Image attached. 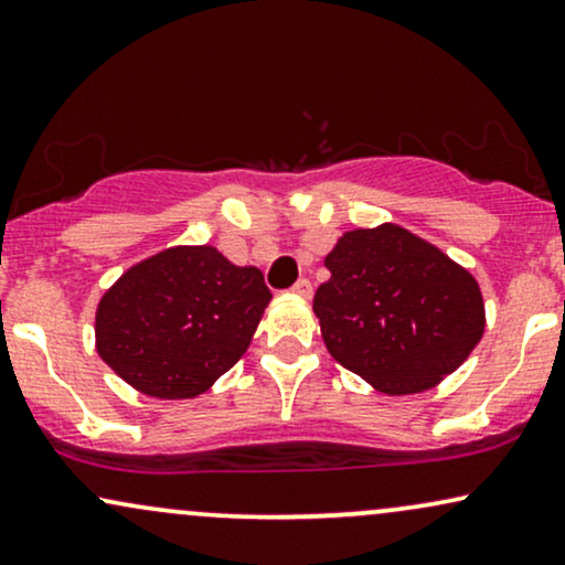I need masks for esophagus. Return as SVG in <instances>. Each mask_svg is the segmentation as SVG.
Here are the masks:
<instances>
[{"mask_svg":"<svg viewBox=\"0 0 565 565\" xmlns=\"http://www.w3.org/2000/svg\"><path fill=\"white\" fill-rule=\"evenodd\" d=\"M290 290H294L298 298H311V290H315V288H311V282L306 280V277H301V280H298Z\"/></svg>","mask_w":565,"mask_h":565,"instance_id":"obj_1","label":"esophagus"}]
</instances>
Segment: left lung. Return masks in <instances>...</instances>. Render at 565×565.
Here are the masks:
<instances>
[{"instance_id":"8db88e82","label":"left lung","mask_w":565,"mask_h":565,"mask_svg":"<svg viewBox=\"0 0 565 565\" xmlns=\"http://www.w3.org/2000/svg\"><path fill=\"white\" fill-rule=\"evenodd\" d=\"M315 311L327 351L387 395L419 393L463 364L484 330L469 271L408 230H353L327 254Z\"/></svg>"}]
</instances>
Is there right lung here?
Here are the masks:
<instances>
[{"label":"right lung","mask_w":565,"mask_h":565,"mask_svg":"<svg viewBox=\"0 0 565 565\" xmlns=\"http://www.w3.org/2000/svg\"><path fill=\"white\" fill-rule=\"evenodd\" d=\"M269 298L259 269L217 248L162 250L104 294L96 351L146 395L193 398L246 353Z\"/></svg>","instance_id":"obj_1"}]
</instances>
